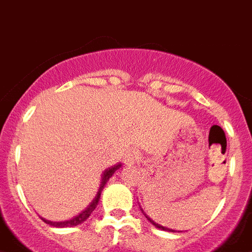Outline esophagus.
Returning <instances> with one entry per match:
<instances>
[{
    "label": "esophagus",
    "instance_id": "obj_1",
    "mask_svg": "<svg viewBox=\"0 0 252 252\" xmlns=\"http://www.w3.org/2000/svg\"><path fill=\"white\" fill-rule=\"evenodd\" d=\"M139 158H140L139 152L135 151V149H129V151L126 153L124 162H126V164L131 165V164H134V163L139 162Z\"/></svg>",
    "mask_w": 252,
    "mask_h": 252
}]
</instances>
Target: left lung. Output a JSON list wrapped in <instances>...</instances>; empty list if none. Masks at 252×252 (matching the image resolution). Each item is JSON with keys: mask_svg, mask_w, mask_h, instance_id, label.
I'll return each instance as SVG.
<instances>
[{"mask_svg": "<svg viewBox=\"0 0 252 252\" xmlns=\"http://www.w3.org/2000/svg\"><path fill=\"white\" fill-rule=\"evenodd\" d=\"M144 215H146V214H144ZM146 217H147V220H149V221H151V223H153V225L156 226V227L160 228V230H164V231H172V232H174V231H173V230H171V228H165V227H163V226H160V225H158V223H156V222H154V221H152V220L149 219L148 216H146Z\"/></svg>", "mask_w": 252, "mask_h": 252, "instance_id": "1", "label": "left lung"}]
</instances>
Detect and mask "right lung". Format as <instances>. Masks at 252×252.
<instances>
[{
    "label": "right lung",
    "mask_w": 252,
    "mask_h": 252,
    "mask_svg": "<svg viewBox=\"0 0 252 252\" xmlns=\"http://www.w3.org/2000/svg\"><path fill=\"white\" fill-rule=\"evenodd\" d=\"M121 163L117 165H114V167H112V168L109 169H106L105 172H104V176H103V180H101V185L100 187H99V191L98 193H96V197H95L94 199H93V202L90 203L89 206H88L85 210L81 212V214H79L78 216H75L74 219L69 220V221H63V222H53V221H47V220H44L45 223H47V225L50 226H55V227H71V226H78L80 225V223H83L84 221H87L88 219H89L90 215L93 214V211L95 210V207L98 206V202H99V199H100V194H101V191H103V188L104 186H105V183L109 181L110 177L114 174V172L117 171V169L121 168Z\"/></svg>",
    "instance_id": "obj_1"
}]
</instances>
